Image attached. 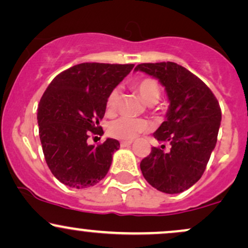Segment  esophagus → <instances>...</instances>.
<instances>
[{"label": "esophagus", "mask_w": 248, "mask_h": 248, "mask_svg": "<svg viewBox=\"0 0 248 248\" xmlns=\"http://www.w3.org/2000/svg\"><path fill=\"white\" fill-rule=\"evenodd\" d=\"M132 141H122L121 143H120V145H121V148H126V147H129V145H132Z\"/></svg>", "instance_id": "obj_1"}]
</instances>
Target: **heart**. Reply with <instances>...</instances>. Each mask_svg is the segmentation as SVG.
Masks as SVG:
<instances>
[{
	"mask_svg": "<svg viewBox=\"0 0 248 248\" xmlns=\"http://www.w3.org/2000/svg\"><path fill=\"white\" fill-rule=\"evenodd\" d=\"M137 93L148 105H155L159 100L162 90L156 79L145 77L137 80L134 85ZM119 100V90L113 89L107 95L106 99V111L107 113H113L116 108V104ZM149 124L142 119H129V118H119L111 121L107 127V132L113 137L124 141H132L140 134L148 132Z\"/></svg>",
	"mask_w": 248,
	"mask_h": 248,
	"instance_id": "heart-1",
	"label": "heart"
}]
</instances>
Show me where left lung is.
Returning <instances> with one entry per match:
<instances>
[{
    "mask_svg": "<svg viewBox=\"0 0 248 248\" xmlns=\"http://www.w3.org/2000/svg\"><path fill=\"white\" fill-rule=\"evenodd\" d=\"M135 70L159 80L170 101L166 120L154 136L171 148L151 149L140 164L142 174L160 192L181 193L202 177L216 145L222 120L218 100L198 76L174 62L141 63Z\"/></svg>",
    "mask_w": 248,
    "mask_h": 248,
    "instance_id": "1",
    "label": "left lung"
}]
</instances>
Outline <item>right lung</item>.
<instances>
[{
	"mask_svg": "<svg viewBox=\"0 0 248 248\" xmlns=\"http://www.w3.org/2000/svg\"><path fill=\"white\" fill-rule=\"evenodd\" d=\"M133 68L79 63L59 74L44 92L37 114L39 136L47 165L60 183L79 189L105 178L120 143L107 139L94 147L88 139L104 134L99 120L107 95Z\"/></svg>",
	"mask_w": 248,
	"mask_h": 248,
	"instance_id": "obj_1",
	"label": "right lung"
}]
</instances>
